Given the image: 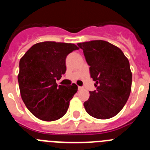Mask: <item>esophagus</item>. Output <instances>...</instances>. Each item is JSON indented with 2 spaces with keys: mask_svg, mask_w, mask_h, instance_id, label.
Segmentation results:
<instances>
[{
  "mask_svg": "<svg viewBox=\"0 0 150 150\" xmlns=\"http://www.w3.org/2000/svg\"><path fill=\"white\" fill-rule=\"evenodd\" d=\"M83 87H81V86H78V89L79 90H81V89H83Z\"/></svg>",
  "mask_w": 150,
  "mask_h": 150,
  "instance_id": "esophagus-1",
  "label": "esophagus"
}]
</instances>
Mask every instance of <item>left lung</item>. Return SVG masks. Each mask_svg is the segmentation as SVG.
Masks as SVG:
<instances>
[{"label":"left lung","mask_w":150,"mask_h":150,"mask_svg":"<svg viewBox=\"0 0 150 150\" xmlns=\"http://www.w3.org/2000/svg\"><path fill=\"white\" fill-rule=\"evenodd\" d=\"M90 66L96 90L89 91L85 109L90 116L107 120L117 115L129 98L132 74L128 59L119 47L104 40L77 43Z\"/></svg>","instance_id":"obj_1"}]
</instances>
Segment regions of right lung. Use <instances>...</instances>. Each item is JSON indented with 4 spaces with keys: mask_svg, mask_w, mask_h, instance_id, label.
<instances>
[{
    "mask_svg": "<svg viewBox=\"0 0 150 150\" xmlns=\"http://www.w3.org/2000/svg\"><path fill=\"white\" fill-rule=\"evenodd\" d=\"M73 43L45 41L33 45L19 61L18 86L28 110L43 121L59 120L67 112L77 86L56 83L65 73V59L74 50Z\"/></svg>",
    "mask_w": 150,
    "mask_h": 150,
    "instance_id": "add662e5",
    "label": "right lung"
}]
</instances>
